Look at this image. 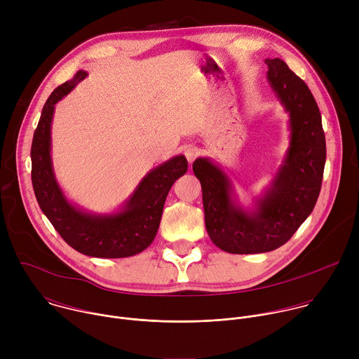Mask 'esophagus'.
<instances>
[{
  "label": "esophagus",
  "instance_id": "34e87169",
  "mask_svg": "<svg viewBox=\"0 0 359 359\" xmlns=\"http://www.w3.org/2000/svg\"><path fill=\"white\" fill-rule=\"evenodd\" d=\"M197 155H198V149L196 146H187L184 149V156L189 163H193L194 159L197 158Z\"/></svg>",
  "mask_w": 359,
  "mask_h": 359
}]
</instances>
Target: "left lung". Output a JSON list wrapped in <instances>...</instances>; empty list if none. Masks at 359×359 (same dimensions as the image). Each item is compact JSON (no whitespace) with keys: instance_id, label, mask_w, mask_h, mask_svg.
<instances>
[{"instance_id":"left-lung-1","label":"left lung","mask_w":359,"mask_h":359,"mask_svg":"<svg viewBox=\"0 0 359 359\" xmlns=\"http://www.w3.org/2000/svg\"><path fill=\"white\" fill-rule=\"evenodd\" d=\"M267 78L290 115V147L273 184L244 210L222 168L208 158L193 162L203 190L204 222L212 241L231 254L267 252L287 243L309 217L320 196L327 147L317 102L280 58L266 60Z\"/></svg>"}]
</instances>
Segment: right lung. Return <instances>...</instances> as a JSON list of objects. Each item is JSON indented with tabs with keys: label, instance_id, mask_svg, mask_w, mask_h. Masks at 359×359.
I'll return each mask as SVG.
<instances>
[{
	"label": "right lung",
	"instance_id": "add662e5",
	"mask_svg": "<svg viewBox=\"0 0 359 359\" xmlns=\"http://www.w3.org/2000/svg\"><path fill=\"white\" fill-rule=\"evenodd\" d=\"M85 76V71H78L45 102L31 146L34 193L50 224L76 251L99 259L130 257L155 240L168 193L186 173L187 161L180 155L151 169L118 213L100 216L76 209L64 196L53 170L50 122L55 105Z\"/></svg>",
	"mask_w": 359,
	"mask_h": 359
}]
</instances>
